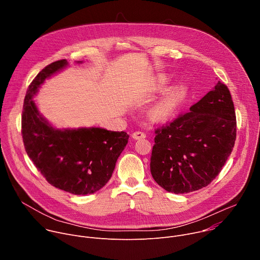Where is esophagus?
Returning a JSON list of instances; mask_svg holds the SVG:
<instances>
[{"instance_id": "1", "label": "esophagus", "mask_w": 260, "mask_h": 260, "mask_svg": "<svg viewBox=\"0 0 260 260\" xmlns=\"http://www.w3.org/2000/svg\"><path fill=\"white\" fill-rule=\"evenodd\" d=\"M132 137L135 140H141V139H145L146 138V134H144L143 132H135V133H133Z\"/></svg>"}]
</instances>
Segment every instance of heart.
<instances>
[{
    "label": "heart",
    "mask_w": 260,
    "mask_h": 260,
    "mask_svg": "<svg viewBox=\"0 0 260 260\" xmlns=\"http://www.w3.org/2000/svg\"><path fill=\"white\" fill-rule=\"evenodd\" d=\"M167 79L161 77L159 82H165ZM186 94V90L183 86H174L166 90V92L151 106L150 114L153 118L162 120L170 117L181 104Z\"/></svg>",
    "instance_id": "1"
}]
</instances>
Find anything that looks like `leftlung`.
Segmentation results:
<instances>
[{
  "mask_svg": "<svg viewBox=\"0 0 260 260\" xmlns=\"http://www.w3.org/2000/svg\"><path fill=\"white\" fill-rule=\"evenodd\" d=\"M236 133L231 92L218 81L187 113L155 131L150 162L153 179L176 194L206 187L231 155Z\"/></svg>",
  "mask_w": 260,
  "mask_h": 260,
  "instance_id": "obj_1",
  "label": "left lung"
}]
</instances>
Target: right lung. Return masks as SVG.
Wrapping results in <instances>:
<instances>
[{"label": "right lung", "mask_w": 260, "mask_h": 260, "mask_svg": "<svg viewBox=\"0 0 260 260\" xmlns=\"http://www.w3.org/2000/svg\"><path fill=\"white\" fill-rule=\"evenodd\" d=\"M67 67V59L54 61L29 84L21 118L22 139L28 157L48 183L72 194H91L112 177L129 136L95 126L57 128L43 116L34 96L45 80Z\"/></svg>", "instance_id": "obj_1"}]
</instances>
